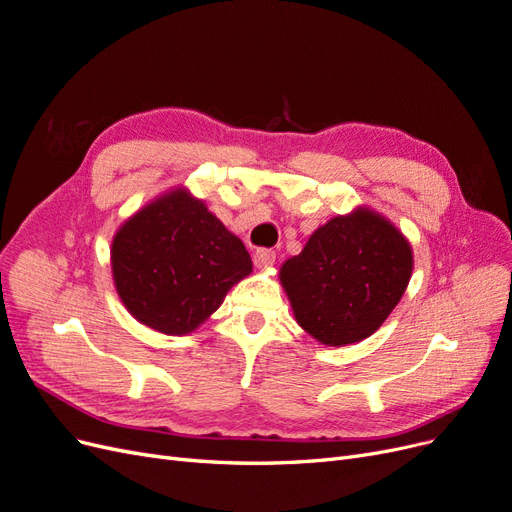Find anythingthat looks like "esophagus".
<instances>
[{
	"label": "esophagus",
	"instance_id": "1",
	"mask_svg": "<svg viewBox=\"0 0 512 512\" xmlns=\"http://www.w3.org/2000/svg\"><path fill=\"white\" fill-rule=\"evenodd\" d=\"M254 265L258 269H267L275 265V252L273 250H256L254 254Z\"/></svg>",
	"mask_w": 512,
	"mask_h": 512
}]
</instances>
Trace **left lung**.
Masks as SVG:
<instances>
[{"mask_svg":"<svg viewBox=\"0 0 512 512\" xmlns=\"http://www.w3.org/2000/svg\"><path fill=\"white\" fill-rule=\"evenodd\" d=\"M408 239L367 207L320 226L299 256L288 258L280 282L294 318L320 344H356L404 297L412 275Z\"/></svg>","mask_w":512,"mask_h":512,"instance_id":"left-lung-1","label":"left lung"}]
</instances>
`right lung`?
<instances>
[{
	"label": "right lung",
	"instance_id": "obj_1",
	"mask_svg": "<svg viewBox=\"0 0 512 512\" xmlns=\"http://www.w3.org/2000/svg\"><path fill=\"white\" fill-rule=\"evenodd\" d=\"M111 267L119 299L138 322L188 335L252 273V258L203 200L177 188L121 224Z\"/></svg>",
	"mask_w": 512,
	"mask_h": 512
}]
</instances>
